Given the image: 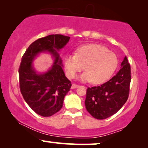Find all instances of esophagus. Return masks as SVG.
<instances>
[{"label": "esophagus", "mask_w": 148, "mask_h": 148, "mask_svg": "<svg viewBox=\"0 0 148 148\" xmlns=\"http://www.w3.org/2000/svg\"><path fill=\"white\" fill-rule=\"evenodd\" d=\"M79 85H77V84H73L72 85V89H75V88H77L78 87H79Z\"/></svg>", "instance_id": "obj_1"}]
</instances>
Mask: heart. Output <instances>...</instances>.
Instances as JSON below:
<instances>
[{"label":"heart","instance_id":"b5f03b06","mask_svg":"<svg viewBox=\"0 0 148 148\" xmlns=\"http://www.w3.org/2000/svg\"><path fill=\"white\" fill-rule=\"evenodd\" d=\"M118 60L113 52L99 45H87L79 47L75 54H68L64 64L67 76L74 78L78 72L86 70L79 76L84 82L92 81L94 84L107 81L118 66Z\"/></svg>","mask_w":148,"mask_h":148}]
</instances>
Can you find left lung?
Returning <instances> with one entry per match:
<instances>
[{
    "label": "left lung",
    "instance_id": "1",
    "mask_svg": "<svg viewBox=\"0 0 148 148\" xmlns=\"http://www.w3.org/2000/svg\"><path fill=\"white\" fill-rule=\"evenodd\" d=\"M120 66V70L109 81L87 89L85 105L88 113L95 118H109L116 113L128 99L131 69L126 56Z\"/></svg>",
    "mask_w": 148,
    "mask_h": 148
}]
</instances>
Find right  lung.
Wrapping results in <instances>:
<instances>
[{
    "label": "right lung",
    "mask_w": 148,
    "mask_h": 148,
    "mask_svg": "<svg viewBox=\"0 0 148 148\" xmlns=\"http://www.w3.org/2000/svg\"><path fill=\"white\" fill-rule=\"evenodd\" d=\"M69 39L62 35H49L38 39L29 46L22 57L18 69L20 90L25 102L41 116H51L60 111L64 96L72 86L64 75L58 53ZM42 52L51 55L54 62L47 71L38 73L34 67L33 61Z\"/></svg>",
    "instance_id": "obj_1"
}]
</instances>
